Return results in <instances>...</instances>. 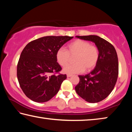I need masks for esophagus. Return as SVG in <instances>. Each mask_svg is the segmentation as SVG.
<instances>
[{"mask_svg":"<svg viewBox=\"0 0 132 132\" xmlns=\"http://www.w3.org/2000/svg\"><path fill=\"white\" fill-rule=\"evenodd\" d=\"M71 76H72V75H71V74H67V77L68 78L71 77Z\"/></svg>","mask_w":132,"mask_h":132,"instance_id":"34e87169","label":"esophagus"}]
</instances>
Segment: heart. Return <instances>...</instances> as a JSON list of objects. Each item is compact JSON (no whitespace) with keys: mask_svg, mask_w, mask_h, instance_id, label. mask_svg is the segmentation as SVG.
Listing matches in <instances>:
<instances>
[{"mask_svg":"<svg viewBox=\"0 0 132 132\" xmlns=\"http://www.w3.org/2000/svg\"><path fill=\"white\" fill-rule=\"evenodd\" d=\"M99 56L100 53L97 46L81 39H77L69 44L67 50L60 48L56 53L57 61L62 67L67 65L71 57H75L73 62L75 63L64 68V72L67 73H78L85 70L86 72L92 71L97 64Z\"/></svg>","mask_w":132,"mask_h":132,"instance_id":"heart-1","label":"heart"}]
</instances>
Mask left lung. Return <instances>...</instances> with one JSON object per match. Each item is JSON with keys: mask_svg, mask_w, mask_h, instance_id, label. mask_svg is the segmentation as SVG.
I'll return each instance as SVG.
<instances>
[{"mask_svg": "<svg viewBox=\"0 0 132 132\" xmlns=\"http://www.w3.org/2000/svg\"><path fill=\"white\" fill-rule=\"evenodd\" d=\"M92 41L97 46L100 56L94 70L88 74L79 75V82L75 89L80 97L89 103H98L111 93L118 77L119 64L114 46L96 35L77 36Z\"/></svg>", "mask_w": 132, "mask_h": 132, "instance_id": "left-lung-1", "label": "left lung"}]
</instances>
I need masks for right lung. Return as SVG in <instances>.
<instances>
[{"mask_svg": "<svg viewBox=\"0 0 132 132\" xmlns=\"http://www.w3.org/2000/svg\"><path fill=\"white\" fill-rule=\"evenodd\" d=\"M72 36H47L28 43L18 60L17 75L27 97L38 103L46 102L59 91L66 74L57 62V51Z\"/></svg>", "mask_w": 132, "mask_h": 132, "instance_id": "1", "label": "right lung"}]
</instances>
